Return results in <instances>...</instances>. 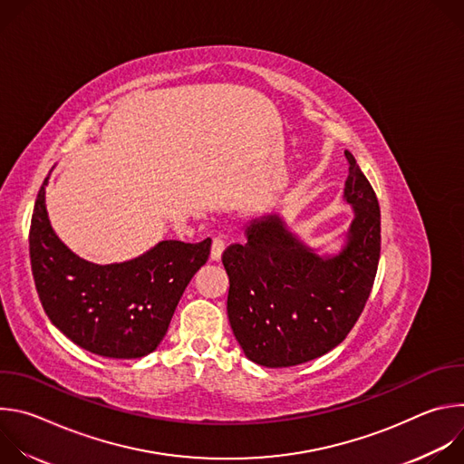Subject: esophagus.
<instances>
[{
  "instance_id": "obj_1",
  "label": "esophagus",
  "mask_w": 464,
  "mask_h": 464,
  "mask_svg": "<svg viewBox=\"0 0 464 464\" xmlns=\"http://www.w3.org/2000/svg\"><path fill=\"white\" fill-rule=\"evenodd\" d=\"M224 249H226V240H224V237H215V238H213V246H211V258H213V260H220Z\"/></svg>"
}]
</instances>
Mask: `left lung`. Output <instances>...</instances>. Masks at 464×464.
Listing matches in <instances>:
<instances>
[{
    "mask_svg": "<svg viewBox=\"0 0 464 464\" xmlns=\"http://www.w3.org/2000/svg\"><path fill=\"white\" fill-rule=\"evenodd\" d=\"M345 158L343 198L354 220L338 255H315L279 215L249 222L246 242L222 255L233 334L258 365L292 367L333 351L369 299L380 260V206L354 156L345 150Z\"/></svg>",
    "mask_w": 464,
    "mask_h": 464,
    "instance_id": "left-lung-1",
    "label": "left lung"
}]
</instances>
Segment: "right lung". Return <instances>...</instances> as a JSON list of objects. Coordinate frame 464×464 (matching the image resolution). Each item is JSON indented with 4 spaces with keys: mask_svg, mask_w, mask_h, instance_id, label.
<instances>
[{
    "mask_svg": "<svg viewBox=\"0 0 464 464\" xmlns=\"http://www.w3.org/2000/svg\"><path fill=\"white\" fill-rule=\"evenodd\" d=\"M44 179L29 231L31 270L51 323L79 347L104 358H141L156 351L192 276L209 258L211 238L163 240L138 258L88 262L54 235Z\"/></svg>",
    "mask_w": 464,
    "mask_h": 464,
    "instance_id": "right-lung-1",
    "label": "right lung"
}]
</instances>
